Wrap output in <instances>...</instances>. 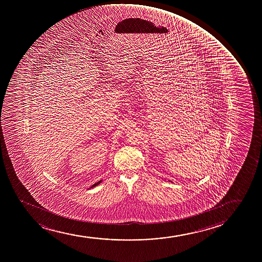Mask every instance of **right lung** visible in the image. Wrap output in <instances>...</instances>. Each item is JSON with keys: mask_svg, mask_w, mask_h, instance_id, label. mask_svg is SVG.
Wrapping results in <instances>:
<instances>
[{"mask_svg": "<svg viewBox=\"0 0 262 262\" xmlns=\"http://www.w3.org/2000/svg\"><path fill=\"white\" fill-rule=\"evenodd\" d=\"M101 181H102V180H100V181H98V182L97 183H95L94 185H92L91 188H92V187H94V186H96V185H99V184H100L101 183Z\"/></svg>", "mask_w": 262, "mask_h": 262, "instance_id": "right-lung-1", "label": "right lung"}]
</instances>
